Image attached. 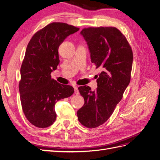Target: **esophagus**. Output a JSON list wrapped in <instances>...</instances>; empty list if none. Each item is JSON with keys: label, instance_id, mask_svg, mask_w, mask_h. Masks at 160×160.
Returning <instances> with one entry per match:
<instances>
[{"label": "esophagus", "instance_id": "1", "mask_svg": "<svg viewBox=\"0 0 160 160\" xmlns=\"http://www.w3.org/2000/svg\"><path fill=\"white\" fill-rule=\"evenodd\" d=\"M74 91H75V95H79V91L78 89V88L77 86L74 87Z\"/></svg>", "mask_w": 160, "mask_h": 160}]
</instances>
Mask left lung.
Here are the masks:
<instances>
[{
    "instance_id": "8db88e82",
    "label": "left lung",
    "mask_w": 160,
    "mask_h": 160,
    "mask_svg": "<svg viewBox=\"0 0 160 160\" xmlns=\"http://www.w3.org/2000/svg\"><path fill=\"white\" fill-rule=\"evenodd\" d=\"M89 47L91 62L102 70L97 75L98 88H78L85 103L77 111L79 122L88 128L103 124L112 115L129 84L133 52L127 38L117 28L89 27L81 31Z\"/></svg>"
}]
</instances>
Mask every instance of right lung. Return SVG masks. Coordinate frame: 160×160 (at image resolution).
Returning a JSON list of instances; mask_svg holds the SVG:
<instances>
[{"label": "right lung", "instance_id": "right-lung-1", "mask_svg": "<svg viewBox=\"0 0 160 160\" xmlns=\"http://www.w3.org/2000/svg\"><path fill=\"white\" fill-rule=\"evenodd\" d=\"M79 28L64 22H52L38 31L27 45L21 67L19 92L23 113L31 124L49 127L56 119L55 105L74 93L72 86L62 85L51 73L59 63V47Z\"/></svg>", "mask_w": 160, "mask_h": 160}]
</instances>
